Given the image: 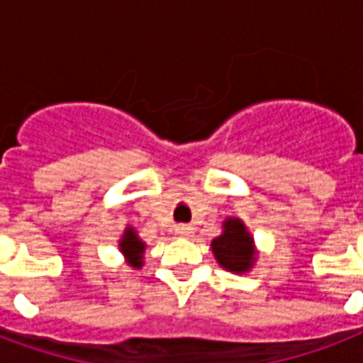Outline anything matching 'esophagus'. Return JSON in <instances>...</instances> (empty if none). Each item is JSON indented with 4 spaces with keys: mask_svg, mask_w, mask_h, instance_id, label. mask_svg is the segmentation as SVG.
Listing matches in <instances>:
<instances>
[{
    "mask_svg": "<svg viewBox=\"0 0 363 363\" xmlns=\"http://www.w3.org/2000/svg\"><path fill=\"white\" fill-rule=\"evenodd\" d=\"M175 233L179 235V238L188 239V238H192V235H194V228L192 226H179L175 230Z\"/></svg>",
    "mask_w": 363,
    "mask_h": 363,
    "instance_id": "1",
    "label": "esophagus"
}]
</instances>
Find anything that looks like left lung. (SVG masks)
<instances>
[{"label":"left lung","mask_w":363,"mask_h":363,"mask_svg":"<svg viewBox=\"0 0 363 363\" xmlns=\"http://www.w3.org/2000/svg\"><path fill=\"white\" fill-rule=\"evenodd\" d=\"M211 250L216 264L235 275L250 273L258 262L254 235L238 216H228L222 222V233L211 241Z\"/></svg>","instance_id":"8db88e82"}]
</instances>
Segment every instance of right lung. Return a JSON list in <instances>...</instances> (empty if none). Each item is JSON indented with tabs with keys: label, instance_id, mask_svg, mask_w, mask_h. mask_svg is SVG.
Segmentation results:
<instances>
[{
	"label": "right lung",
	"instance_id": "obj_1",
	"mask_svg": "<svg viewBox=\"0 0 363 363\" xmlns=\"http://www.w3.org/2000/svg\"><path fill=\"white\" fill-rule=\"evenodd\" d=\"M118 250L124 254L125 264L130 265L131 269H141L145 265V250H147V242L139 238V233L133 226H125L122 238L118 239Z\"/></svg>",
	"mask_w": 363,
	"mask_h": 363
}]
</instances>
